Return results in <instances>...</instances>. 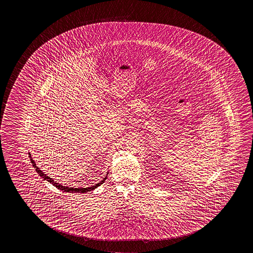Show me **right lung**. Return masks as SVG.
<instances>
[{
  "instance_id": "obj_1",
  "label": "right lung",
  "mask_w": 253,
  "mask_h": 253,
  "mask_svg": "<svg viewBox=\"0 0 253 253\" xmlns=\"http://www.w3.org/2000/svg\"><path fill=\"white\" fill-rule=\"evenodd\" d=\"M29 157L30 160H31V162H32V164H33V166H34V169H36V172H37L39 175L42 177V178L44 179V180H46L47 182H49L50 183H52L54 186L56 187V188H58L59 190H61L62 191H65V192H80V193H85V192H88V191H93L94 189H96L97 187L100 186L104 182H105V180L107 179V176H108V173H107V175H106V177L102 180V181H100V182L99 183H97L95 185H92L91 187H86V188H74V187H69V186H63L62 184H60L59 182H54L53 179L51 178L50 176H47L43 171L40 169V168L39 167L36 166V163L34 162V160H33V158H32V155H31V153H29Z\"/></svg>"
}]
</instances>
